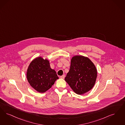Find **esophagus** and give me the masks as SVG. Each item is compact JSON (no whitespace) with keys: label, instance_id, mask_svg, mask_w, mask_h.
<instances>
[{"label":"esophagus","instance_id":"34e87169","mask_svg":"<svg viewBox=\"0 0 125 125\" xmlns=\"http://www.w3.org/2000/svg\"><path fill=\"white\" fill-rule=\"evenodd\" d=\"M65 77V75L64 74V75H62V76H60V78H61V79H64Z\"/></svg>","mask_w":125,"mask_h":125}]
</instances>
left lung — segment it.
<instances>
[{
    "instance_id": "obj_1",
    "label": "left lung",
    "mask_w": 125,
    "mask_h": 125,
    "mask_svg": "<svg viewBox=\"0 0 125 125\" xmlns=\"http://www.w3.org/2000/svg\"><path fill=\"white\" fill-rule=\"evenodd\" d=\"M97 77V70L90 59L75 55L71 59L70 70L65 80L76 94L82 95L93 88Z\"/></svg>"
}]
</instances>
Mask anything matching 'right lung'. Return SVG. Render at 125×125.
Here are the masks:
<instances>
[{
    "label": "right lung",
    "mask_w": 125,
    "mask_h": 125,
    "mask_svg": "<svg viewBox=\"0 0 125 125\" xmlns=\"http://www.w3.org/2000/svg\"><path fill=\"white\" fill-rule=\"evenodd\" d=\"M26 78L30 85L40 93L49 90L59 79L56 71L51 68L49 60L42 57L31 61L27 70Z\"/></svg>",
    "instance_id": "obj_1"
}]
</instances>
